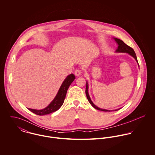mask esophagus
<instances>
[{
  "instance_id": "34e87169",
  "label": "esophagus",
  "mask_w": 155,
  "mask_h": 155,
  "mask_svg": "<svg viewBox=\"0 0 155 155\" xmlns=\"http://www.w3.org/2000/svg\"><path fill=\"white\" fill-rule=\"evenodd\" d=\"M74 74L76 76H79L81 74V70L80 69H77L75 70L74 71Z\"/></svg>"
}]
</instances>
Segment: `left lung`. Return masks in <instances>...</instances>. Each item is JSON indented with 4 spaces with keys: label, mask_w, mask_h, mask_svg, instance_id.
Segmentation results:
<instances>
[{
    "label": "left lung",
    "mask_w": 155,
    "mask_h": 155,
    "mask_svg": "<svg viewBox=\"0 0 155 155\" xmlns=\"http://www.w3.org/2000/svg\"><path fill=\"white\" fill-rule=\"evenodd\" d=\"M114 39L115 40V41L116 42V43L118 45V47H117V49L116 50V52H124V53H128L130 55H131L132 57H133L135 60H136V61L138 63V61H137V56H136V54L132 48H131L130 46H129L128 45H127V44H125L122 40L119 39H117V38H114ZM138 66H139V64H138ZM86 90H85V93H86V95H87V99L88 100L89 103L92 105V106L93 107H94L95 109L97 110H98L103 111H111L112 110H106V109H100L99 107H98L97 106H96L93 103L92 101H91V98H90V97H89V95L88 94V82H86ZM120 109H116L115 110V111L118 110H119Z\"/></svg>",
    "instance_id": "1"
}]
</instances>
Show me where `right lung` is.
I'll return each mask as SVG.
<instances>
[{"label":"right lung","instance_id":"add662e5","mask_svg":"<svg viewBox=\"0 0 155 155\" xmlns=\"http://www.w3.org/2000/svg\"><path fill=\"white\" fill-rule=\"evenodd\" d=\"M74 79L75 76L73 74H70V75L67 76L59 89L57 95L52 101L46 108L42 110H35L29 108H28V109L35 114L40 116L48 114L58 110L63 105L66 98L67 90Z\"/></svg>","mask_w":155,"mask_h":155}]
</instances>
